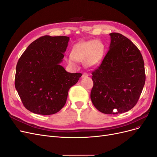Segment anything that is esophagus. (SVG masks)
Instances as JSON below:
<instances>
[{
  "instance_id": "obj_1",
  "label": "esophagus",
  "mask_w": 157,
  "mask_h": 157,
  "mask_svg": "<svg viewBox=\"0 0 157 157\" xmlns=\"http://www.w3.org/2000/svg\"><path fill=\"white\" fill-rule=\"evenodd\" d=\"M82 77L83 78L88 77V75L86 73H84L82 74Z\"/></svg>"
}]
</instances>
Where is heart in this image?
I'll return each mask as SVG.
<instances>
[{
  "label": "heart",
  "instance_id": "heart-1",
  "mask_svg": "<svg viewBox=\"0 0 157 157\" xmlns=\"http://www.w3.org/2000/svg\"><path fill=\"white\" fill-rule=\"evenodd\" d=\"M103 55V46L96 40L80 42L75 44L71 55L68 58V62L75 65L76 60L84 61L90 68L96 67L100 63Z\"/></svg>",
  "mask_w": 157,
  "mask_h": 157
}]
</instances>
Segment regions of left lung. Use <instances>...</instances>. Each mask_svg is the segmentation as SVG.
<instances>
[{"label":"left lung","instance_id":"left-lung-1","mask_svg":"<svg viewBox=\"0 0 157 157\" xmlns=\"http://www.w3.org/2000/svg\"><path fill=\"white\" fill-rule=\"evenodd\" d=\"M109 35V50L92 73L90 98L98 111L115 115L136 105L145 85V73L143 57L136 46L120 33Z\"/></svg>","mask_w":157,"mask_h":157}]
</instances>
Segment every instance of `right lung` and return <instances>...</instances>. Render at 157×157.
Returning a JSON list of instances; mask_svg holds the SVG:
<instances>
[{
    "label": "right lung",
    "mask_w": 157,
    "mask_h": 157,
    "mask_svg": "<svg viewBox=\"0 0 157 157\" xmlns=\"http://www.w3.org/2000/svg\"><path fill=\"white\" fill-rule=\"evenodd\" d=\"M69 37L41 36L23 52L16 65L15 87L24 107L39 115H53L63 107L69 90L82 74L60 65Z\"/></svg>",
    "instance_id": "1"
}]
</instances>
